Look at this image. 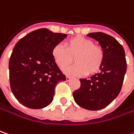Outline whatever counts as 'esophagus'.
<instances>
[{"label": "esophagus", "mask_w": 134, "mask_h": 134, "mask_svg": "<svg viewBox=\"0 0 134 134\" xmlns=\"http://www.w3.org/2000/svg\"><path fill=\"white\" fill-rule=\"evenodd\" d=\"M71 79H72V78H71L70 76H66V80H67V81H70Z\"/></svg>", "instance_id": "34e87169"}]
</instances>
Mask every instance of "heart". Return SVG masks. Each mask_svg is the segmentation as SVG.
Listing matches in <instances>:
<instances>
[{"label": "heart", "mask_w": 134, "mask_h": 134, "mask_svg": "<svg viewBox=\"0 0 134 134\" xmlns=\"http://www.w3.org/2000/svg\"><path fill=\"white\" fill-rule=\"evenodd\" d=\"M65 48L57 44L51 51L53 59L60 68H64L72 63L75 64L64 69V72L72 76L96 74L102 67L105 51L103 48L90 38L74 36L65 42Z\"/></svg>", "instance_id": "1"}]
</instances>
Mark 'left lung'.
Returning a JSON list of instances; mask_svg holds the SVG:
<instances>
[{
	"label": "left lung",
	"instance_id": "left-lung-1",
	"mask_svg": "<svg viewBox=\"0 0 134 134\" xmlns=\"http://www.w3.org/2000/svg\"><path fill=\"white\" fill-rule=\"evenodd\" d=\"M87 36L97 40L105 51L101 71L90 79H80V87L73 92L76 103L85 109L100 110L108 106L121 90L127 61L124 48L114 38L103 32Z\"/></svg>",
	"mask_w": 134,
	"mask_h": 134
}]
</instances>
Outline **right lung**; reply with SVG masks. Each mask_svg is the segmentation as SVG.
Wrapping results in <instances>:
<instances>
[{"mask_svg":"<svg viewBox=\"0 0 134 134\" xmlns=\"http://www.w3.org/2000/svg\"><path fill=\"white\" fill-rule=\"evenodd\" d=\"M66 37L43 28L29 32L14 46L9 61L10 85L22 105L33 109L48 106L57 83L66 80L51 54Z\"/></svg>","mask_w":134,"mask_h":134,"instance_id":"obj_1","label":"right lung"}]
</instances>
